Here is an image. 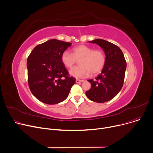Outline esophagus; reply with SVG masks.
I'll use <instances>...</instances> for the list:
<instances>
[{"label":"esophagus","instance_id":"obj_1","mask_svg":"<svg viewBox=\"0 0 153 153\" xmlns=\"http://www.w3.org/2000/svg\"><path fill=\"white\" fill-rule=\"evenodd\" d=\"M84 80H81V79H76V83H82V82H83Z\"/></svg>","mask_w":153,"mask_h":153}]
</instances>
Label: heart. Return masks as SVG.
Returning a JSON list of instances; mask_svg holds the SVG:
<instances>
[{
    "instance_id": "1",
    "label": "heart",
    "mask_w": 153,
    "mask_h": 153,
    "mask_svg": "<svg viewBox=\"0 0 153 153\" xmlns=\"http://www.w3.org/2000/svg\"><path fill=\"white\" fill-rule=\"evenodd\" d=\"M79 66L70 70V74L76 78H83L97 75L103 70L106 61L104 52L101 49H94L86 45H78L71 50V53L65 51L61 54L64 65L70 68L79 60Z\"/></svg>"
}]
</instances>
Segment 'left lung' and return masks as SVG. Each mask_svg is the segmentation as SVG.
<instances>
[{"mask_svg": "<svg viewBox=\"0 0 153 153\" xmlns=\"http://www.w3.org/2000/svg\"><path fill=\"white\" fill-rule=\"evenodd\" d=\"M89 42L99 45L104 51L106 61L101 71L94 79L88 80L91 88L86 92L89 100L101 103L111 100L123 86L126 60L121 49L116 45L101 39H96Z\"/></svg>", "mask_w": 153, "mask_h": 153, "instance_id": "left-lung-1", "label": "left lung"}]
</instances>
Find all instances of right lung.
<instances>
[{
    "mask_svg": "<svg viewBox=\"0 0 153 153\" xmlns=\"http://www.w3.org/2000/svg\"><path fill=\"white\" fill-rule=\"evenodd\" d=\"M71 44L49 40L36 46L27 59L29 88L42 102L56 104L64 101L76 82L61 61L62 52Z\"/></svg>",
    "mask_w": 153,
    "mask_h": 153,
    "instance_id": "1",
    "label": "right lung"
}]
</instances>
